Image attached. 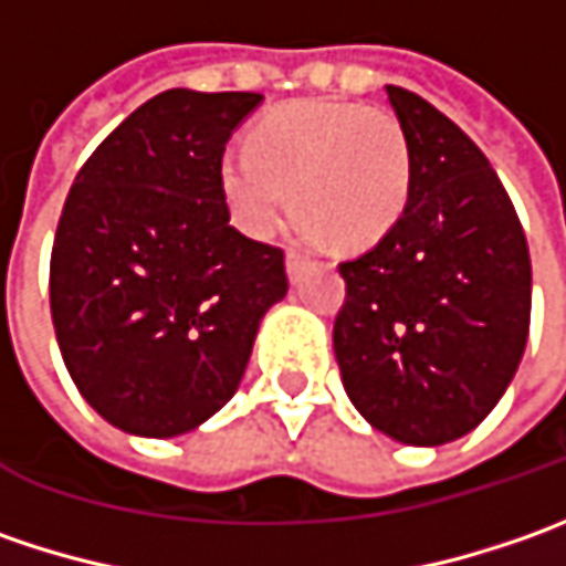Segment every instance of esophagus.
Listing matches in <instances>:
<instances>
[{"mask_svg":"<svg viewBox=\"0 0 566 566\" xmlns=\"http://www.w3.org/2000/svg\"><path fill=\"white\" fill-rule=\"evenodd\" d=\"M302 264H305V254L298 249H286V271H290V280H298V271H302Z\"/></svg>","mask_w":566,"mask_h":566,"instance_id":"34e87169","label":"esophagus"}]
</instances>
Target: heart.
Listing matches in <instances>:
<instances>
[{
	"label": "heart",
	"mask_w": 566,
	"mask_h": 566,
	"mask_svg": "<svg viewBox=\"0 0 566 566\" xmlns=\"http://www.w3.org/2000/svg\"><path fill=\"white\" fill-rule=\"evenodd\" d=\"M220 186L251 239H268L295 201L308 232L365 249L400 220L412 157L400 119L384 106L293 99L258 119L249 147L220 157Z\"/></svg>",
	"instance_id": "obj_1"
}]
</instances>
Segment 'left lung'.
Masks as SVG:
<instances>
[{
	"mask_svg": "<svg viewBox=\"0 0 566 566\" xmlns=\"http://www.w3.org/2000/svg\"><path fill=\"white\" fill-rule=\"evenodd\" d=\"M412 188L371 251L343 261L334 353L353 406L412 447L463 438L516 375L530 337L526 232L489 157L419 94L387 84Z\"/></svg>",
	"mask_w": 566,
	"mask_h": 566,
	"instance_id": "8db88e82",
	"label": "left lung"
}]
</instances>
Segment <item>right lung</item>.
Segmentation results:
<instances>
[{"label": "right lung", "instance_id": "obj_1", "mask_svg": "<svg viewBox=\"0 0 566 566\" xmlns=\"http://www.w3.org/2000/svg\"><path fill=\"white\" fill-rule=\"evenodd\" d=\"M261 103L249 91H164L77 169L50 308L65 368L109 424L172 438L210 419L245 375L283 251L229 223L220 157Z\"/></svg>", "mask_w": 566, "mask_h": 566}]
</instances>
